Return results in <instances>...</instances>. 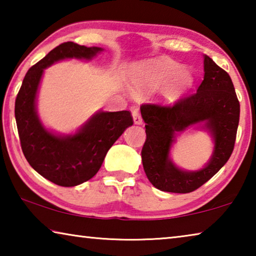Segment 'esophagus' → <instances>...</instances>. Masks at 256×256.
Listing matches in <instances>:
<instances>
[{
	"instance_id": "esophagus-1",
	"label": "esophagus",
	"mask_w": 256,
	"mask_h": 256,
	"mask_svg": "<svg viewBox=\"0 0 256 256\" xmlns=\"http://www.w3.org/2000/svg\"><path fill=\"white\" fill-rule=\"evenodd\" d=\"M132 116H133V122H134V124L141 125L142 123H144V120H142L141 116H140V114H138V112L136 108H133Z\"/></svg>"
}]
</instances>
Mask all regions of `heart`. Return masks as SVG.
I'll return each instance as SVG.
<instances>
[{
  "label": "heart",
  "mask_w": 256,
  "mask_h": 256,
  "mask_svg": "<svg viewBox=\"0 0 256 256\" xmlns=\"http://www.w3.org/2000/svg\"><path fill=\"white\" fill-rule=\"evenodd\" d=\"M193 81V73L188 66H180L178 62L168 58L142 62L132 73L134 88L141 92H154L160 88V98L168 105L178 102Z\"/></svg>",
  "instance_id": "obj_1"
}]
</instances>
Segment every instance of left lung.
Here are the masks:
<instances>
[{"label":"left lung","instance_id":"obj_1","mask_svg":"<svg viewBox=\"0 0 256 256\" xmlns=\"http://www.w3.org/2000/svg\"><path fill=\"white\" fill-rule=\"evenodd\" d=\"M204 78L196 94L172 107L142 105L146 140L142 148L146 175L164 192L190 193L200 188L228 162L240 122V102L228 73L204 55ZM190 127L204 129L214 141V151L203 168L182 170L172 162L170 150L176 136Z\"/></svg>","mask_w":256,"mask_h":256}]
</instances>
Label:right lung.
I'll use <instances>...</instances> for the list:
<instances>
[{
  "label": "right lung",
  "instance_id": "obj_1",
  "mask_svg": "<svg viewBox=\"0 0 256 256\" xmlns=\"http://www.w3.org/2000/svg\"><path fill=\"white\" fill-rule=\"evenodd\" d=\"M102 50L63 42L29 68L16 96L14 115L22 152L38 174L56 185L72 188L92 178L107 151L133 125L128 110H98L74 133L60 134L47 128L38 116L37 94L45 68L64 60H90Z\"/></svg>",
  "mask_w": 256,
  "mask_h": 256
}]
</instances>
